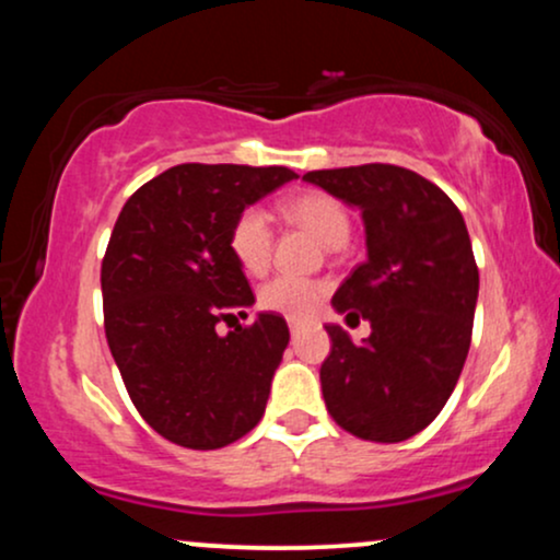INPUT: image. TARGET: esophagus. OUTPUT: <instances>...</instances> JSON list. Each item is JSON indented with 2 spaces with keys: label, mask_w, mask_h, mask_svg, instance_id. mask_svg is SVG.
Returning a JSON list of instances; mask_svg holds the SVG:
<instances>
[{
  "label": "esophagus",
  "mask_w": 560,
  "mask_h": 560,
  "mask_svg": "<svg viewBox=\"0 0 560 560\" xmlns=\"http://www.w3.org/2000/svg\"><path fill=\"white\" fill-rule=\"evenodd\" d=\"M300 329H302V320L289 318V331H292V334H300Z\"/></svg>",
  "instance_id": "esophagus-1"
}]
</instances>
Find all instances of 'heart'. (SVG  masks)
I'll return each instance as SVG.
<instances>
[{"instance_id":"heart-1","label":"heart","mask_w":560,"mask_h":560,"mask_svg":"<svg viewBox=\"0 0 560 560\" xmlns=\"http://www.w3.org/2000/svg\"><path fill=\"white\" fill-rule=\"evenodd\" d=\"M289 223L307 229L320 244L337 249L350 240V213L329 191L307 189L289 197L281 205ZM229 249L240 268L249 276L266 273L273 253V231L268 218L258 208L242 210L229 231ZM326 294L324 281L298 279V276H276L258 289L260 311L279 313L284 318H307L318 311Z\"/></svg>"}]
</instances>
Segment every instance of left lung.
<instances>
[{
  "label": "left lung",
  "instance_id": "8db88e82",
  "mask_svg": "<svg viewBox=\"0 0 560 560\" xmlns=\"http://www.w3.org/2000/svg\"><path fill=\"white\" fill-rule=\"evenodd\" d=\"M302 178L361 210L369 247L331 305L347 320H369L371 337L352 345L342 326H326V408L361 440L402 442L445 408L471 345L479 268L464 215L440 186L400 165Z\"/></svg>",
  "mask_w": 560,
  "mask_h": 560
}]
</instances>
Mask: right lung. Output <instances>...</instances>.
<instances>
[{"instance_id":"right-lung-1","label":"right lung","mask_w":560,"mask_h":560,"mask_svg":"<svg viewBox=\"0 0 560 560\" xmlns=\"http://www.w3.org/2000/svg\"><path fill=\"white\" fill-rule=\"evenodd\" d=\"M298 178L268 165H173L139 186L120 210L102 260L105 337L128 397L160 436L218 450L258 427L287 320L218 334L255 302L229 231L247 205Z\"/></svg>"}]
</instances>
